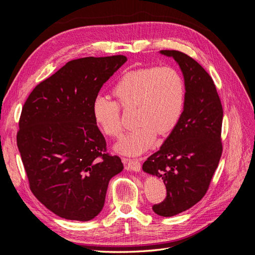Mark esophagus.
I'll return each mask as SVG.
<instances>
[{"mask_svg":"<svg viewBox=\"0 0 255 255\" xmlns=\"http://www.w3.org/2000/svg\"><path fill=\"white\" fill-rule=\"evenodd\" d=\"M125 163L127 164V169L129 171L139 172L141 170L140 161L138 159H125Z\"/></svg>","mask_w":255,"mask_h":255,"instance_id":"obj_1","label":"esophagus"}]
</instances>
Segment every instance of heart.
Returning <instances> with one entry per match:
<instances>
[{"label": "heart", "mask_w": 255, "mask_h": 255, "mask_svg": "<svg viewBox=\"0 0 255 255\" xmlns=\"http://www.w3.org/2000/svg\"><path fill=\"white\" fill-rule=\"evenodd\" d=\"M113 92L125 110H135L137 128L116 144L126 155H139L155 142L157 133L172 132L180 122L186 103L182 75L171 67H146L128 71L116 82ZM92 116L103 133L117 137L122 132L120 106L110 97L98 95Z\"/></svg>", "instance_id": "heart-1"}]
</instances>
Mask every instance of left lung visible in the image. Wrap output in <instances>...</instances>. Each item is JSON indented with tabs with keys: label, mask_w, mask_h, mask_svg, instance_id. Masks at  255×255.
Masks as SVG:
<instances>
[{
	"label": "left lung",
	"mask_w": 255,
	"mask_h": 255,
	"mask_svg": "<svg viewBox=\"0 0 255 255\" xmlns=\"http://www.w3.org/2000/svg\"><path fill=\"white\" fill-rule=\"evenodd\" d=\"M179 65L186 103L180 122L159 150L146 159L142 170L164 182L167 197L153 205L161 217H171L194 206L210 186L222 153L223 111L218 92L201 65L174 50L159 51Z\"/></svg>",
	"instance_id": "8db88e82"
}]
</instances>
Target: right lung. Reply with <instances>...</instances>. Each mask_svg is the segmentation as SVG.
<instances>
[{"label": "right lung", "instance_id": "1", "mask_svg": "<svg viewBox=\"0 0 255 255\" xmlns=\"http://www.w3.org/2000/svg\"><path fill=\"white\" fill-rule=\"evenodd\" d=\"M123 55L74 59L30 92L17 144L35 197L61 218L89 221L102 211L109 183L123 170L111 156L91 106Z\"/></svg>", "mask_w": 255, "mask_h": 255}]
</instances>
